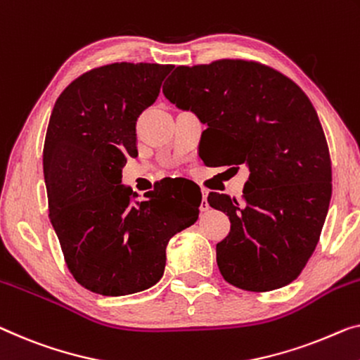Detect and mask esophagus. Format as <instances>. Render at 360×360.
<instances>
[{"mask_svg": "<svg viewBox=\"0 0 360 360\" xmlns=\"http://www.w3.org/2000/svg\"><path fill=\"white\" fill-rule=\"evenodd\" d=\"M208 208H210V205H208V202H207V191H202V202H200V210L207 212Z\"/></svg>", "mask_w": 360, "mask_h": 360, "instance_id": "1", "label": "esophagus"}]
</instances>
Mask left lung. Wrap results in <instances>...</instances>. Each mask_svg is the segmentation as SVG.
I'll use <instances>...</instances> for the list:
<instances>
[{
  "label": "left lung",
  "instance_id": "8db88e82",
  "mask_svg": "<svg viewBox=\"0 0 360 360\" xmlns=\"http://www.w3.org/2000/svg\"><path fill=\"white\" fill-rule=\"evenodd\" d=\"M163 94L207 129L202 141L217 165L249 166L238 202L210 192L231 231L217 244L224 280L265 292L296 280L314 254L331 198V160L309 96L276 69L218 60L178 66Z\"/></svg>",
  "mask_w": 360,
  "mask_h": 360
}]
</instances>
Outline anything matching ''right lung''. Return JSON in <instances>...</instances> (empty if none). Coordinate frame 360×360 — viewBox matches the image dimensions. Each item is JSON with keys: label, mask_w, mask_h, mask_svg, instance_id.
<instances>
[{"label": "right lung", "mask_w": 360, "mask_h": 360, "mask_svg": "<svg viewBox=\"0 0 360 360\" xmlns=\"http://www.w3.org/2000/svg\"><path fill=\"white\" fill-rule=\"evenodd\" d=\"M171 64L112 63L84 72L58 96L43 146L50 221L76 281L101 296L148 289L166 245L198 218L200 187L160 181L146 200L121 184L137 155V117L155 103Z\"/></svg>", "instance_id": "obj_1"}]
</instances>
